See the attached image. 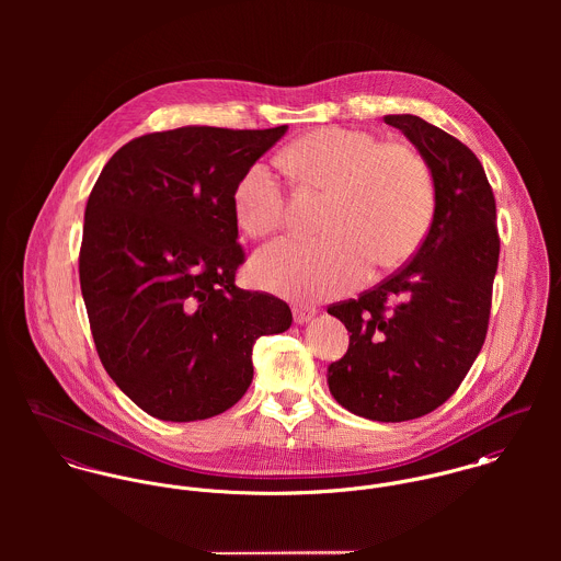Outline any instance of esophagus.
<instances>
[{
	"instance_id": "1",
	"label": "esophagus",
	"mask_w": 561,
	"mask_h": 561,
	"mask_svg": "<svg viewBox=\"0 0 561 561\" xmlns=\"http://www.w3.org/2000/svg\"><path fill=\"white\" fill-rule=\"evenodd\" d=\"M316 316H318L316 309H309V307H294V321L300 323V325L309 323Z\"/></svg>"
}]
</instances>
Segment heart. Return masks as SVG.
<instances>
[{"mask_svg":"<svg viewBox=\"0 0 561 561\" xmlns=\"http://www.w3.org/2000/svg\"><path fill=\"white\" fill-rule=\"evenodd\" d=\"M283 165L307 187L328 194L318 240L283 238L263 245L250 265L254 280L296 300H323L356 289L371 265L405 261L425 238L434 214V176L427 161L405 145H385L371 134L320 129L296 140ZM241 231L263 238L287 218L280 176L252 163L233 192Z\"/></svg>","mask_w":561,"mask_h":561,"instance_id":"b5f03b06","label":"heart"}]
</instances>
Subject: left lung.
Listing matches in <instances>:
<instances>
[{
  "instance_id": "8db88e82",
  "label": "left lung",
  "mask_w": 561,
  "mask_h": 561,
  "mask_svg": "<svg viewBox=\"0 0 561 561\" xmlns=\"http://www.w3.org/2000/svg\"><path fill=\"white\" fill-rule=\"evenodd\" d=\"M385 123L427 161L434 216L405 267L328 309L352 332L345 356L328 367V389L358 416L400 423L449 400L478 358L499 236L494 196L469 147L412 114H389Z\"/></svg>"
}]
</instances>
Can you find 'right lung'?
<instances>
[{"instance_id":"1","label":"right lung","mask_w":561,"mask_h":561,"mask_svg":"<svg viewBox=\"0 0 561 561\" xmlns=\"http://www.w3.org/2000/svg\"><path fill=\"white\" fill-rule=\"evenodd\" d=\"M287 125H187L127 142L101 170L83 214L81 296L116 387L161 421L236 405L252 345L291 325L289 307L236 285L243 263L233 192Z\"/></svg>"}]
</instances>
